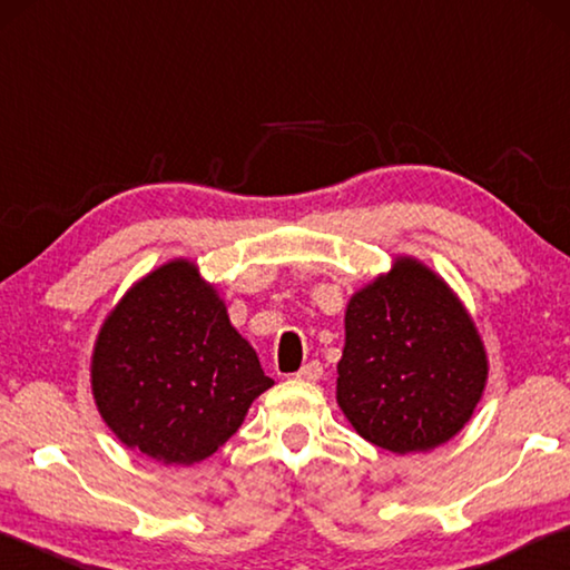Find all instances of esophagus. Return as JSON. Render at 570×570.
<instances>
[{
	"label": "esophagus",
	"mask_w": 570,
	"mask_h": 570,
	"mask_svg": "<svg viewBox=\"0 0 570 570\" xmlns=\"http://www.w3.org/2000/svg\"><path fill=\"white\" fill-rule=\"evenodd\" d=\"M324 374V366H322V362H316V360H312V362H306L302 370L296 372V380H304V382H316Z\"/></svg>",
	"instance_id": "obj_1"
}]
</instances>
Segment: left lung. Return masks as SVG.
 Listing matches in <instances>:
<instances>
[{
	"label": "left lung",
	"instance_id": "left-lung-1",
	"mask_svg": "<svg viewBox=\"0 0 570 570\" xmlns=\"http://www.w3.org/2000/svg\"><path fill=\"white\" fill-rule=\"evenodd\" d=\"M336 402L364 440L390 452L458 435L488 377L482 342L445 282L412 258L346 306Z\"/></svg>",
	"mask_w": 570,
	"mask_h": 570
}]
</instances>
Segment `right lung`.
Wrapping results in <instances>:
<instances>
[{
    "instance_id": "add662e5",
    "label": "right lung",
    "mask_w": 570,
    "mask_h": 570,
    "mask_svg": "<svg viewBox=\"0 0 570 570\" xmlns=\"http://www.w3.org/2000/svg\"><path fill=\"white\" fill-rule=\"evenodd\" d=\"M272 384L188 262L132 286L92 356V392L108 428L128 448L176 465L214 455Z\"/></svg>"
}]
</instances>
